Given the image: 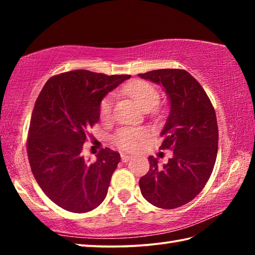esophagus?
Returning <instances> with one entry per match:
<instances>
[{"mask_svg": "<svg viewBox=\"0 0 255 255\" xmlns=\"http://www.w3.org/2000/svg\"><path fill=\"white\" fill-rule=\"evenodd\" d=\"M131 158V156H130V155H128V154H122V161L124 162V163H127L128 161H129V159H130Z\"/></svg>", "mask_w": 255, "mask_h": 255, "instance_id": "34e87169", "label": "esophagus"}]
</instances>
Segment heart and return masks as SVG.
I'll return each mask as SVG.
<instances>
[{"mask_svg":"<svg viewBox=\"0 0 255 255\" xmlns=\"http://www.w3.org/2000/svg\"><path fill=\"white\" fill-rule=\"evenodd\" d=\"M123 92L130 97L140 110L148 112L157 105L158 91L148 82L132 81L124 86ZM114 107V98L107 96L100 103V117L110 119ZM147 138V132L140 128H125L115 136V143L125 150L136 149Z\"/></svg>","mask_w":255,"mask_h":255,"instance_id":"1","label":"heart"}]
</instances>
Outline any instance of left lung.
Masks as SVG:
<instances>
[{
    "mask_svg": "<svg viewBox=\"0 0 255 255\" xmlns=\"http://www.w3.org/2000/svg\"><path fill=\"white\" fill-rule=\"evenodd\" d=\"M157 84L170 105L161 131L162 149H173L169 162L159 166L149 156V171L139 188L149 204L174 209L191 201L209 180L217 157V118L208 96L190 73L183 70H155L138 74Z\"/></svg>",
    "mask_w": 255,
    "mask_h": 255,
    "instance_id": "1",
    "label": "left lung"
}]
</instances>
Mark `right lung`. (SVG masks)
<instances>
[{
	"mask_svg": "<svg viewBox=\"0 0 255 255\" xmlns=\"http://www.w3.org/2000/svg\"><path fill=\"white\" fill-rule=\"evenodd\" d=\"M128 79L77 70L42 88L30 122L28 158L37 183L63 209L88 213L106 199L120 155L106 148L89 163L82 150L89 128L100 119L103 98Z\"/></svg>",
	"mask_w": 255,
	"mask_h": 255,
	"instance_id": "right-lung-1",
	"label": "right lung"
}]
</instances>
